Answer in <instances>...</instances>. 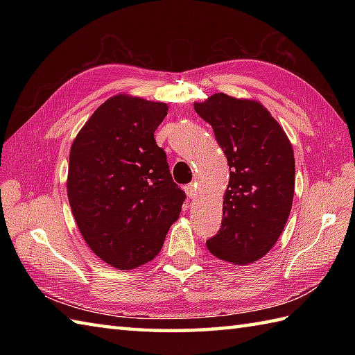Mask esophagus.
Returning a JSON list of instances; mask_svg holds the SVG:
<instances>
[{
	"mask_svg": "<svg viewBox=\"0 0 355 355\" xmlns=\"http://www.w3.org/2000/svg\"><path fill=\"white\" fill-rule=\"evenodd\" d=\"M184 191H186V193H187V197H189L191 200L197 198L198 191H197V184H195V183H191V184L184 186Z\"/></svg>",
	"mask_w": 355,
	"mask_h": 355,
	"instance_id": "34e87169",
	"label": "esophagus"
}]
</instances>
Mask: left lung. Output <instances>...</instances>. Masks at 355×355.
Wrapping results in <instances>:
<instances>
[{"mask_svg":"<svg viewBox=\"0 0 355 355\" xmlns=\"http://www.w3.org/2000/svg\"><path fill=\"white\" fill-rule=\"evenodd\" d=\"M193 108L212 125L230 171L221 229L206 245L218 259L250 266L275 247L291 212V141L271 112L254 99L215 93L195 102Z\"/></svg>","mask_w":355,"mask_h":355,"instance_id":"obj_1","label":"left lung"}]
</instances>
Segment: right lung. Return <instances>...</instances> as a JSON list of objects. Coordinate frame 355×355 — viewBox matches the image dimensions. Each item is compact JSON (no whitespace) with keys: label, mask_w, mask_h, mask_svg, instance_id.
Instances as JSON below:
<instances>
[{"label":"right lung","mask_w":355,"mask_h":355,"mask_svg":"<svg viewBox=\"0 0 355 355\" xmlns=\"http://www.w3.org/2000/svg\"><path fill=\"white\" fill-rule=\"evenodd\" d=\"M166 114L163 102L120 93L71 143L67 195L74 221L97 258L117 270L153 261L182 212L184 191L154 139Z\"/></svg>","instance_id":"obj_1"}]
</instances>
